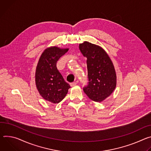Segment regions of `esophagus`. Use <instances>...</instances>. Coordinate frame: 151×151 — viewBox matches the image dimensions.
<instances>
[{
	"mask_svg": "<svg viewBox=\"0 0 151 151\" xmlns=\"http://www.w3.org/2000/svg\"><path fill=\"white\" fill-rule=\"evenodd\" d=\"M77 85V83L76 82H73V83H70V86H74Z\"/></svg>",
	"mask_w": 151,
	"mask_h": 151,
	"instance_id": "1",
	"label": "esophagus"
}]
</instances>
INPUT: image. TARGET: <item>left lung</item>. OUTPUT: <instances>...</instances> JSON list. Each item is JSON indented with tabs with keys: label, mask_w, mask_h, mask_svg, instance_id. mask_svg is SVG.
<instances>
[{
	"label": "left lung",
	"mask_w": 151,
	"mask_h": 151,
	"mask_svg": "<svg viewBox=\"0 0 151 151\" xmlns=\"http://www.w3.org/2000/svg\"><path fill=\"white\" fill-rule=\"evenodd\" d=\"M79 49L87 58L88 86L84 92L93 101L101 102L109 96L116 88V74L110 57L100 46L85 41Z\"/></svg>",
	"instance_id": "left-lung-1"
}]
</instances>
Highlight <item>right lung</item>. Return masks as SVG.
Masks as SVG:
<instances>
[{"mask_svg":"<svg viewBox=\"0 0 151 151\" xmlns=\"http://www.w3.org/2000/svg\"><path fill=\"white\" fill-rule=\"evenodd\" d=\"M68 50L56 46L46 48L37 66V88L41 96L52 103H60L71 88L68 83L64 80L56 67L58 60Z\"/></svg>","mask_w":151,"mask_h":151,"instance_id":"right-lung-1","label":"right lung"}]
</instances>
